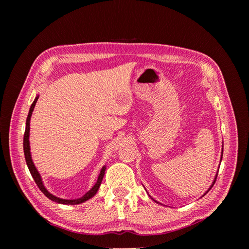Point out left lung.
<instances>
[{"instance_id": "obj_1", "label": "left lung", "mask_w": 249, "mask_h": 249, "mask_svg": "<svg viewBox=\"0 0 249 249\" xmlns=\"http://www.w3.org/2000/svg\"><path fill=\"white\" fill-rule=\"evenodd\" d=\"M222 143H223V142H222ZM222 156H223V144H222V152H221V158H220V162H221V160H222ZM218 170H219V168H218ZM217 175H218V171H217V173H216V176H215V178H214V180H213V183H212V185H211V186H210V188H209V189H208V190L206 191V193H205V194H203V195H202V196H205V195H206V194H207V193H208V192H209V191L211 190V188H212V187H213V185H214V184H215V182H216V178H217ZM149 197H150V198H152L153 200H155V199H154V198H153L152 196H150V195H149ZM155 201H156V202H158L157 200H155Z\"/></svg>"}]
</instances>
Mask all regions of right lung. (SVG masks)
I'll list each match as a JSON object with an SVG mask.
<instances>
[{"instance_id":"right-lung-1","label":"right lung","mask_w":249,"mask_h":249,"mask_svg":"<svg viewBox=\"0 0 249 249\" xmlns=\"http://www.w3.org/2000/svg\"><path fill=\"white\" fill-rule=\"evenodd\" d=\"M38 97H39V95H37L35 97V100L32 103L31 107H30L29 114H28V117H27V120H26V131H25V135H24V153H25V158H26V162H27V165H28V168L30 170V173H31L32 178H34L35 183L37 184V186H38V188L40 189V191L44 195H46L48 198H50L51 200L55 201V202L62 203V205H79V203H82V202H84V201L90 199L91 197H93L94 195L96 194L97 190H99V188H100V186L102 184L103 178L105 176V171H106V165H104L103 168L101 169V172H100V175H99V178H97V180H96L95 185L87 193H85L84 195H83L82 197L76 198V199H63V198L57 197V196H55V195H53L52 193H50L47 190V188L44 187V185H43L42 178H41V177L39 175L38 170H37V168L35 167V165H34L33 160H32V157H31V152H30V141H29V136H30V120H31L32 112L34 110V107H35L37 100H38Z\"/></svg>"}]
</instances>
